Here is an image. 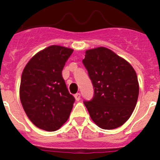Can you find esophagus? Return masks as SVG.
I'll return each mask as SVG.
<instances>
[{"mask_svg":"<svg viewBox=\"0 0 160 160\" xmlns=\"http://www.w3.org/2000/svg\"><path fill=\"white\" fill-rule=\"evenodd\" d=\"M74 98H75L76 101H79V100L81 99V94H79V93H78V94H76L75 95H74Z\"/></svg>","mask_w":160,"mask_h":160,"instance_id":"1","label":"esophagus"}]
</instances>
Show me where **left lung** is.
<instances>
[{"instance_id": "left-lung-1", "label": "left lung", "mask_w": 160, "mask_h": 160, "mask_svg": "<svg viewBox=\"0 0 160 160\" xmlns=\"http://www.w3.org/2000/svg\"><path fill=\"white\" fill-rule=\"evenodd\" d=\"M82 63L94 87L92 99L84 101L90 118L102 129L119 128L131 117L138 100L135 70L105 47L87 50Z\"/></svg>"}]
</instances>
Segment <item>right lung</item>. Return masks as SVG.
<instances>
[{
  "label": "right lung",
  "mask_w": 160,
  "mask_h": 160,
  "mask_svg": "<svg viewBox=\"0 0 160 160\" xmlns=\"http://www.w3.org/2000/svg\"><path fill=\"white\" fill-rule=\"evenodd\" d=\"M73 49L51 46L35 54L22 72L20 99L31 122L54 131L67 121L75 98L62 75Z\"/></svg>",
  "instance_id": "add662e5"
}]
</instances>
